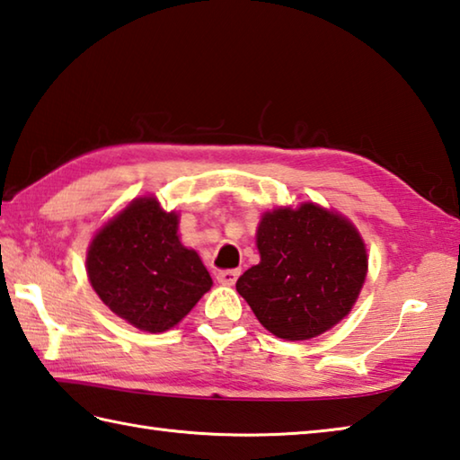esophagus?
I'll use <instances>...</instances> for the list:
<instances>
[{
    "instance_id": "34e87169",
    "label": "esophagus",
    "mask_w": 460,
    "mask_h": 460,
    "mask_svg": "<svg viewBox=\"0 0 460 460\" xmlns=\"http://www.w3.org/2000/svg\"><path fill=\"white\" fill-rule=\"evenodd\" d=\"M238 276H240V270H236V268H234V270H220L218 274H216V279H218L220 284L232 286L234 282L238 280Z\"/></svg>"
}]
</instances>
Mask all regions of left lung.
I'll use <instances>...</instances> for the list:
<instances>
[{"label":"left lung","mask_w":460,"mask_h":460,"mask_svg":"<svg viewBox=\"0 0 460 460\" xmlns=\"http://www.w3.org/2000/svg\"><path fill=\"white\" fill-rule=\"evenodd\" d=\"M260 262L236 290L266 331L308 341L349 314L367 279V250L342 216L316 204L279 208L262 216Z\"/></svg>","instance_id":"1"}]
</instances>
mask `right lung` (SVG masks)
<instances>
[{
  "instance_id": "1",
  "label": "right lung",
  "mask_w": 460,
  "mask_h": 460,
  "mask_svg": "<svg viewBox=\"0 0 460 460\" xmlns=\"http://www.w3.org/2000/svg\"><path fill=\"white\" fill-rule=\"evenodd\" d=\"M88 276L103 305L148 332L178 324L212 286L202 260L180 244L178 216L154 198L134 200L98 232Z\"/></svg>"
}]
</instances>
